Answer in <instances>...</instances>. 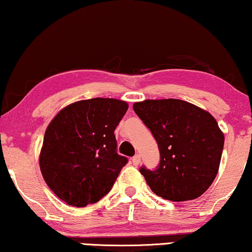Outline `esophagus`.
I'll list each match as a JSON object with an SVG mask.
<instances>
[{"instance_id": "obj_1", "label": "esophagus", "mask_w": 252, "mask_h": 252, "mask_svg": "<svg viewBox=\"0 0 252 252\" xmlns=\"http://www.w3.org/2000/svg\"><path fill=\"white\" fill-rule=\"evenodd\" d=\"M140 162H141V158H140V155H134V157L132 158V163L134 165H138V164H140Z\"/></svg>"}]
</instances>
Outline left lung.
Listing matches in <instances>:
<instances>
[{
    "mask_svg": "<svg viewBox=\"0 0 252 252\" xmlns=\"http://www.w3.org/2000/svg\"><path fill=\"white\" fill-rule=\"evenodd\" d=\"M133 109L152 131L160 150L155 171L140 169L153 193L165 200H194L217 176L224 133L208 111L180 99H147Z\"/></svg>",
    "mask_w": 252,
    "mask_h": 252,
    "instance_id": "1",
    "label": "left lung"
}]
</instances>
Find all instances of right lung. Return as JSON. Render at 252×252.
Masks as SVG:
<instances>
[{
    "label": "right lung",
    "instance_id": "1",
    "mask_svg": "<svg viewBox=\"0 0 252 252\" xmlns=\"http://www.w3.org/2000/svg\"><path fill=\"white\" fill-rule=\"evenodd\" d=\"M129 108L114 98L67 105L45 130L38 163L47 185L68 205L95 203L113 187L126 158L116 152L114 130Z\"/></svg>",
    "mask_w": 252,
    "mask_h": 252
}]
</instances>
